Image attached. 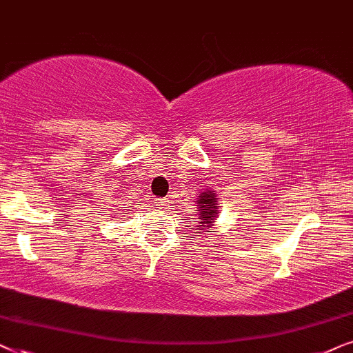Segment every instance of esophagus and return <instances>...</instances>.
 <instances>
[{"mask_svg": "<svg viewBox=\"0 0 353 353\" xmlns=\"http://www.w3.org/2000/svg\"><path fill=\"white\" fill-rule=\"evenodd\" d=\"M154 203H157L158 208H166V206L169 205V200L168 199H157L154 200Z\"/></svg>", "mask_w": 353, "mask_h": 353, "instance_id": "34e87169", "label": "esophagus"}]
</instances>
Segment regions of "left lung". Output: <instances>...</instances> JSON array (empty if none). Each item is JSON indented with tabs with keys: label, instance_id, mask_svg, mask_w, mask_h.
<instances>
[{
	"label": "left lung",
	"instance_id": "obj_1",
	"mask_svg": "<svg viewBox=\"0 0 353 353\" xmlns=\"http://www.w3.org/2000/svg\"><path fill=\"white\" fill-rule=\"evenodd\" d=\"M196 211L201 219V225L208 228L213 223V219L218 214V206H216V195L211 190H206L200 194V199L196 201Z\"/></svg>",
	"mask_w": 353,
	"mask_h": 353
}]
</instances>
